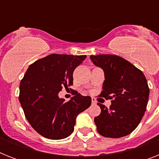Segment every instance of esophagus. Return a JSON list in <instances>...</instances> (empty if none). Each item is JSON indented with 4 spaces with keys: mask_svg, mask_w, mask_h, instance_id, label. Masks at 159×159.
Wrapping results in <instances>:
<instances>
[{
    "mask_svg": "<svg viewBox=\"0 0 159 159\" xmlns=\"http://www.w3.org/2000/svg\"><path fill=\"white\" fill-rule=\"evenodd\" d=\"M92 105L97 104V101L95 100V98H92Z\"/></svg>",
    "mask_w": 159,
    "mask_h": 159,
    "instance_id": "obj_1",
    "label": "esophagus"
}]
</instances>
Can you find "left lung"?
I'll return each mask as SVG.
<instances>
[{
	"instance_id": "1",
	"label": "left lung",
	"mask_w": 159,
	"mask_h": 159,
	"mask_svg": "<svg viewBox=\"0 0 159 159\" xmlns=\"http://www.w3.org/2000/svg\"><path fill=\"white\" fill-rule=\"evenodd\" d=\"M90 58L105 75L101 97L111 99L107 108L101 107L100 116L94 118L98 133L108 138L129 134L143 118L148 104L149 88L145 76L125 58L116 55H91Z\"/></svg>"
}]
</instances>
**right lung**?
<instances>
[{
    "mask_svg": "<svg viewBox=\"0 0 159 159\" xmlns=\"http://www.w3.org/2000/svg\"><path fill=\"white\" fill-rule=\"evenodd\" d=\"M86 55L50 54L30 65L20 85L19 100L31 126L43 137L62 139L74 130L76 118L92 98L77 92L67 102L58 93L73 84V71Z\"/></svg>",
    "mask_w": 159,
    "mask_h": 159,
    "instance_id": "obj_1",
    "label": "right lung"
}]
</instances>
